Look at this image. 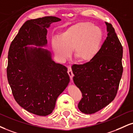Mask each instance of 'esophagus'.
<instances>
[{
  "label": "esophagus",
  "mask_w": 133,
  "mask_h": 133,
  "mask_svg": "<svg viewBox=\"0 0 133 133\" xmlns=\"http://www.w3.org/2000/svg\"><path fill=\"white\" fill-rule=\"evenodd\" d=\"M68 73L69 76V77H70V78H71V80L72 79V77H73V76H74V74H73L72 71V69H71V67H69V68H68Z\"/></svg>",
  "instance_id": "obj_1"
}]
</instances>
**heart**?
Here are the masks:
<instances>
[{
  "label": "heart",
  "instance_id": "b5f03b06",
  "mask_svg": "<svg viewBox=\"0 0 133 133\" xmlns=\"http://www.w3.org/2000/svg\"><path fill=\"white\" fill-rule=\"evenodd\" d=\"M103 32L98 26L87 22L78 23L61 33L59 38L52 41V48L56 56L64 59L73 51L74 58L81 63L90 62L100 50Z\"/></svg>",
  "mask_w": 133,
  "mask_h": 133
}]
</instances>
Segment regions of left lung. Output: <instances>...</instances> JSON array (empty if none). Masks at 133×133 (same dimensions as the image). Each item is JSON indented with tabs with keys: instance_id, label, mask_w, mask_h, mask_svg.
Here are the masks:
<instances>
[{
	"instance_id": "1",
	"label": "left lung",
	"mask_w": 133,
	"mask_h": 133,
	"mask_svg": "<svg viewBox=\"0 0 133 133\" xmlns=\"http://www.w3.org/2000/svg\"><path fill=\"white\" fill-rule=\"evenodd\" d=\"M108 34L92 61L72 67L74 82L83 98L78 108L85 114L103 109L114 100L123 74V46L111 23L105 22Z\"/></svg>"
}]
</instances>
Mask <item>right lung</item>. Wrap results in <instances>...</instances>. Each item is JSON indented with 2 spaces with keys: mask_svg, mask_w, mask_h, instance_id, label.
<instances>
[{
  "mask_svg": "<svg viewBox=\"0 0 133 133\" xmlns=\"http://www.w3.org/2000/svg\"><path fill=\"white\" fill-rule=\"evenodd\" d=\"M52 16L28 20L11 43L8 54L7 76L17 103L39 116L51 114L57 97L70 81L68 69L56 63L47 49V29L61 21Z\"/></svg>",
  "mask_w": 133,
  "mask_h": 133,
  "instance_id": "1",
  "label": "right lung"
}]
</instances>
